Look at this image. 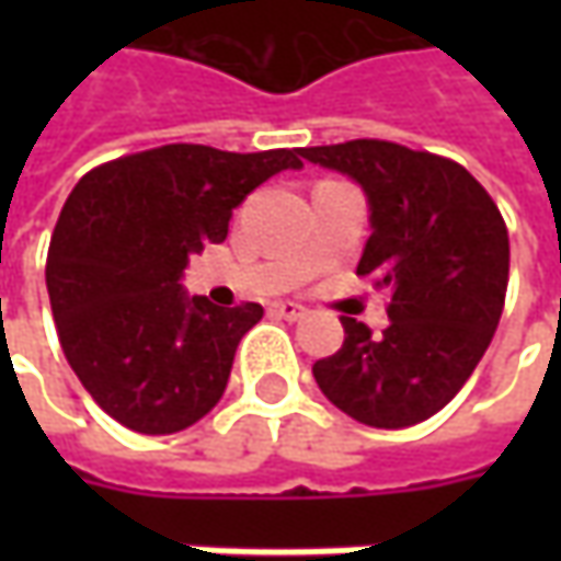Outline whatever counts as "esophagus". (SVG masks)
<instances>
[{
	"label": "esophagus",
	"instance_id": "esophagus-1",
	"mask_svg": "<svg viewBox=\"0 0 561 561\" xmlns=\"http://www.w3.org/2000/svg\"><path fill=\"white\" fill-rule=\"evenodd\" d=\"M271 312L277 314V318H287V321H299V318H306V306H299V302H274Z\"/></svg>",
	"mask_w": 561,
	"mask_h": 561
}]
</instances>
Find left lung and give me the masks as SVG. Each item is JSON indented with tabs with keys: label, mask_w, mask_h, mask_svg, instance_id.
<instances>
[{
	"label": "left lung",
	"mask_w": 561,
	"mask_h": 561,
	"mask_svg": "<svg viewBox=\"0 0 561 561\" xmlns=\"http://www.w3.org/2000/svg\"><path fill=\"white\" fill-rule=\"evenodd\" d=\"M362 184L371 237L358 277L390 290L383 334L343 321V346L318 358L321 393L371 427L437 415L486 353L506 306L508 230L462 164L390 140H350L299 152Z\"/></svg>",
	"instance_id": "obj_1"
}]
</instances>
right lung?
<instances>
[{"instance_id":"add662e5","label":"right lung","mask_w":561,"mask_h":561,"mask_svg":"<svg viewBox=\"0 0 561 561\" xmlns=\"http://www.w3.org/2000/svg\"><path fill=\"white\" fill-rule=\"evenodd\" d=\"M284 168H302L299 149L168 142L77 181L53 230L46 287L65 358L105 415L137 434H174L225 397L233 353L265 309L186 299L181 274Z\"/></svg>"}]
</instances>
